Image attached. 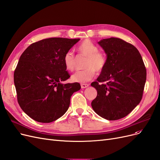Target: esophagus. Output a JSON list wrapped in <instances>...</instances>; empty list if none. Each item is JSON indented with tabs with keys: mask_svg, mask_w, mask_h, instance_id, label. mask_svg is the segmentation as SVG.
<instances>
[{
	"mask_svg": "<svg viewBox=\"0 0 160 160\" xmlns=\"http://www.w3.org/2000/svg\"><path fill=\"white\" fill-rule=\"evenodd\" d=\"M81 87L82 89H85V88H88V87H89V85L87 84V83H81Z\"/></svg>",
	"mask_w": 160,
	"mask_h": 160,
	"instance_id": "34e87169",
	"label": "esophagus"
}]
</instances>
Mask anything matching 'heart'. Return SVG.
Instances as JSON below:
<instances>
[{"mask_svg": "<svg viewBox=\"0 0 160 160\" xmlns=\"http://www.w3.org/2000/svg\"><path fill=\"white\" fill-rule=\"evenodd\" d=\"M79 54L87 57L84 64V70L77 71L71 76V80L78 83H85L93 78L95 71L100 73L105 69L107 64V57L94 42L89 39H85L78 47ZM63 64L67 70L74 71L76 64V58L73 52L68 51L63 56Z\"/></svg>", "mask_w": 160, "mask_h": 160, "instance_id": "heart-1", "label": "heart"}]
</instances>
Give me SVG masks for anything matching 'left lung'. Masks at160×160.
Returning a JSON list of instances; mask_svg holds the SVG:
<instances>
[{
	"label": "left lung",
	"mask_w": 160,
	"mask_h": 160,
	"mask_svg": "<svg viewBox=\"0 0 160 160\" xmlns=\"http://www.w3.org/2000/svg\"><path fill=\"white\" fill-rule=\"evenodd\" d=\"M98 43L107 54V64L91 84L98 91L91 106L101 118L118 120L127 116L141 101L146 69L139 52L130 43L115 37Z\"/></svg>",
	"instance_id": "left-lung-1"
}]
</instances>
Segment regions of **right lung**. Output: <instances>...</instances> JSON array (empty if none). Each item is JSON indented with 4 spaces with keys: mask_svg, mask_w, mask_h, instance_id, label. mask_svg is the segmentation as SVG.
Returning <instances> with one entry per match:
<instances>
[{
    "mask_svg": "<svg viewBox=\"0 0 160 160\" xmlns=\"http://www.w3.org/2000/svg\"><path fill=\"white\" fill-rule=\"evenodd\" d=\"M79 38L54 37L33 42L22 52L14 72L17 101L31 118L50 123L63 115L79 83H61L71 77L63 56Z\"/></svg>",
    "mask_w": 160,
    "mask_h": 160,
    "instance_id": "obj_1",
    "label": "right lung"
}]
</instances>
